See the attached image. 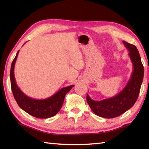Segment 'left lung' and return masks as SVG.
Instances as JSON below:
<instances>
[{
  "instance_id": "8db88e82",
  "label": "left lung",
  "mask_w": 149,
  "mask_h": 149,
  "mask_svg": "<svg viewBox=\"0 0 149 149\" xmlns=\"http://www.w3.org/2000/svg\"><path fill=\"white\" fill-rule=\"evenodd\" d=\"M129 50V56L133 65L131 77L123 89L113 97L96 101L87 94L86 100L91 109L96 115L102 118H112L122 115L134 106L143 82L144 68L136 46L123 41Z\"/></svg>"
}]
</instances>
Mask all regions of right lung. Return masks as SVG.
Here are the masks:
<instances>
[{
  "mask_svg": "<svg viewBox=\"0 0 149 149\" xmlns=\"http://www.w3.org/2000/svg\"><path fill=\"white\" fill-rule=\"evenodd\" d=\"M19 50L12 62L10 71L11 86L13 94L18 105L30 115L38 118H48L56 115L61 109L66 94L74 85L60 89L58 91L45 99H34L22 92L16 83L14 68Z\"/></svg>",
  "mask_w": 149,
  "mask_h": 149,
  "instance_id": "right-lung-1",
  "label": "right lung"
}]
</instances>
